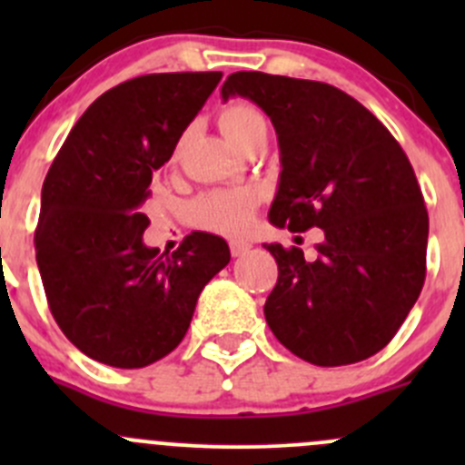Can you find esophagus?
<instances>
[{"mask_svg": "<svg viewBox=\"0 0 465 465\" xmlns=\"http://www.w3.org/2000/svg\"><path fill=\"white\" fill-rule=\"evenodd\" d=\"M250 250H252V242H247V241H232V242H229V252H232L233 259H238V256H245Z\"/></svg>", "mask_w": 465, "mask_h": 465, "instance_id": "34e87169", "label": "esophagus"}]
</instances>
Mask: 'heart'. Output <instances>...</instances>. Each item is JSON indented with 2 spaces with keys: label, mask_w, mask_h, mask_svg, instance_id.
Masks as SVG:
<instances>
[{
  "label": "heart",
  "mask_w": 465,
  "mask_h": 465,
  "mask_svg": "<svg viewBox=\"0 0 465 465\" xmlns=\"http://www.w3.org/2000/svg\"><path fill=\"white\" fill-rule=\"evenodd\" d=\"M218 125L238 150L259 130H267L261 112L247 103H232L224 107L218 116ZM254 206L256 198L252 191H209L191 203L189 218L191 223L209 232L236 236L252 224Z\"/></svg>",
  "instance_id": "heart-1"
}]
</instances>
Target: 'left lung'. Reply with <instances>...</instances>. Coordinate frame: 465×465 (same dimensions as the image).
I'll use <instances>...</instances> for the list:
<instances>
[{
  "mask_svg": "<svg viewBox=\"0 0 465 465\" xmlns=\"http://www.w3.org/2000/svg\"><path fill=\"white\" fill-rule=\"evenodd\" d=\"M229 96L254 101L279 137L270 223L323 232L315 259L265 245L279 265L267 326L317 367L371 358L425 283L430 220L405 150L362 103L326 83L236 72L223 85Z\"/></svg>",
  "mask_w": 465,
  "mask_h": 465,
  "instance_id": "8db88e82",
  "label": "left lung"
}]
</instances>
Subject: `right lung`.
<instances>
[{"label":"right lung","mask_w":465,"mask_h":465,"mask_svg":"<svg viewBox=\"0 0 465 465\" xmlns=\"http://www.w3.org/2000/svg\"><path fill=\"white\" fill-rule=\"evenodd\" d=\"M220 72L148 74L107 89L78 119L42 184L35 259L49 311L87 358L142 369L189 331L200 292L232 254L193 232L175 252L143 245L139 211Z\"/></svg>","instance_id":"obj_1"}]
</instances>
